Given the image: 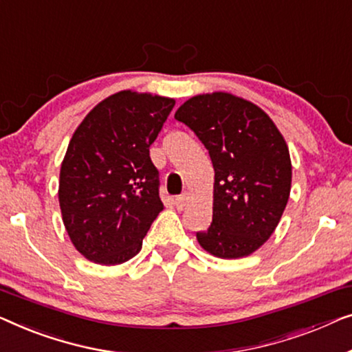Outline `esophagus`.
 Here are the masks:
<instances>
[{
  "label": "esophagus",
  "instance_id": "obj_1",
  "mask_svg": "<svg viewBox=\"0 0 352 352\" xmlns=\"http://www.w3.org/2000/svg\"><path fill=\"white\" fill-rule=\"evenodd\" d=\"M188 199H190V195L188 192H183V195L177 196L175 197V207L178 210H183L185 209V206L188 204Z\"/></svg>",
  "mask_w": 352,
  "mask_h": 352
}]
</instances>
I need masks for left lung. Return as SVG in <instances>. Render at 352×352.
<instances>
[{
    "label": "left lung",
    "instance_id": "1",
    "mask_svg": "<svg viewBox=\"0 0 352 352\" xmlns=\"http://www.w3.org/2000/svg\"><path fill=\"white\" fill-rule=\"evenodd\" d=\"M214 164V215L197 242L219 258L250 255L273 234L289 201L287 143L266 113L226 92L191 97L175 113Z\"/></svg>",
    "mask_w": 352,
    "mask_h": 352
}]
</instances>
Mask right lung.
I'll return each mask as SVG.
<instances>
[{"label": "right lung", "mask_w": 352, "mask_h": 352, "mask_svg": "<svg viewBox=\"0 0 352 352\" xmlns=\"http://www.w3.org/2000/svg\"><path fill=\"white\" fill-rule=\"evenodd\" d=\"M174 105V98L121 91L92 108L73 133L58 202L73 245L94 263L135 256L164 209L150 146Z\"/></svg>", "instance_id": "1"}]
</instances>
